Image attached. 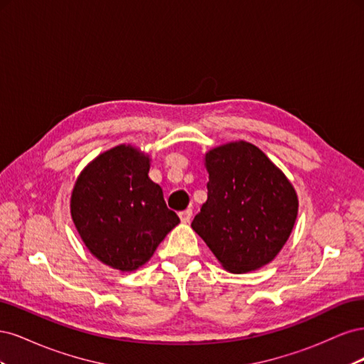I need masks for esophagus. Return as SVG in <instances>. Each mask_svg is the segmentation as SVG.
I'll list each match as a JSON object with an SVG mask.
<instances>
[{
    "label": "esophagus",
    "instance_id": "esophagus-1",
    "mask_svg": "<svg viewBox=\"0 0 364 364\" xmlns=\"http://www.w3.org/2000/svg\"><path fill=\"white\" fill-rule=\"evenodd\" d=\"M179 217H181V220H182L183 223H188L190 220H191V217H193V211H191V209H185V211L179 213Z\"/></svg>",
    "mask_w": 364,
    "mask_h": 364
}]
</instances>
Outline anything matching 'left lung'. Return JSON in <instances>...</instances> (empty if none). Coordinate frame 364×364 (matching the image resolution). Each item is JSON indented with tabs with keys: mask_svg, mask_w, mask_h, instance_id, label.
<instances>
[{
	"mask_svg": "<svg viewBox=\"0 0 364 364\" xmlns=\"http://www.w3.org/2000/svg\"><path fill=\"white\" fill-rule=\"evenodd\" d=\"M205 167L208 199L191 228L226 270L247 273L266 266L294 226L299 203L293 185L246 141L209 150Z\"/></svg>",
	"mask_w": 364,
	"mask_h": 364,
	"instance_id": "left-lung-1",
	"label": "left lung"
}]
</instances>
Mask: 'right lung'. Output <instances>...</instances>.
I'll return each instance as SVG.
<instances>
[{
  "label": "right lung",
  "mask_w": 364,
  "mask_h": 364,
  "mask_svg": "<svg viewBox=\"0 0 364 364\" xmlns=\"http://www.w3.org/2000/svg\"><path fill=\"white\" fill-rule=\"evenodd\" d=\"M149 170V155L121 144L87 164L71 194V217L85 246L121 272L146 264L181 222Z\"/></svg>",
  "instance_id": "add662e5"
}]
</instances>
